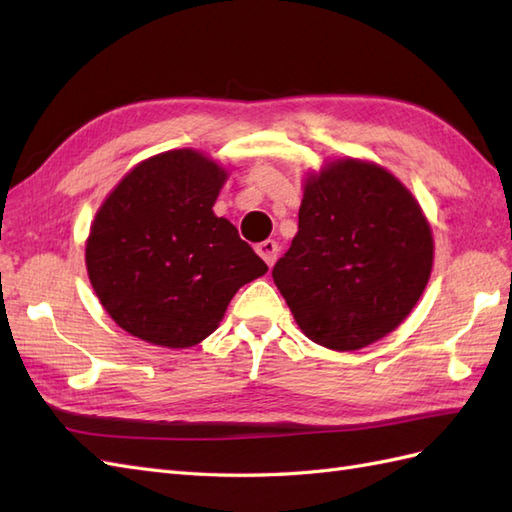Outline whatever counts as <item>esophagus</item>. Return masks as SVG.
Masks as SVG:
<instances>
[{"mask_svg":"<svg viewBox=\"0 0 512 512\" xmlns=\"http://www.w3.org/2000/svg\"><path fill=\"white\" fill-rule=\"evenodd\" d=\"M257 255L262 257L268 266H273L277 262V255H279L277 242H273V239H266V242L257 244Z\"/></svg>","mask_w":512,"mask_h":512,"instance_id":"obj_1","label":"esophagus"}]
</instances>
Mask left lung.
<instances>
[{
	"label": "left lung",
	"mask_w": 512,
	"mask_h": 512,
	"mask_svg": "<svg viewBox=\"0 0 512 512\" xmlns=\"http://www.w3.org/2000/svg\"><path fill=\"white\" fill-rule=\"evenodd\" d=\"M431 268L420 202L385 167L345 156L303 178L299 231L273 279L310 341L354 352L409 317Z\"/></svg>",
	"instance_id": "obj_1"
}]
</instances>
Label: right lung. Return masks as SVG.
<instances>
[{
    "label": "right lung",
    "mask_w": 512,
    "mask_h": 512,
    "mask_svg": "<svg viewBox=\"0 0 512 512\" xmlns=\"http://www.w3.org/2000/svg\"><path fill=\"white\" fill-rule=\"evenodd\" d=\"M226 180L211 156L171 149L138 162L107 193L85 239V266L118 328L187 350L217 330L239 288L268 273L213 213Z\"/></svg>",
    "instance_id": "1"
}]
</instances>
